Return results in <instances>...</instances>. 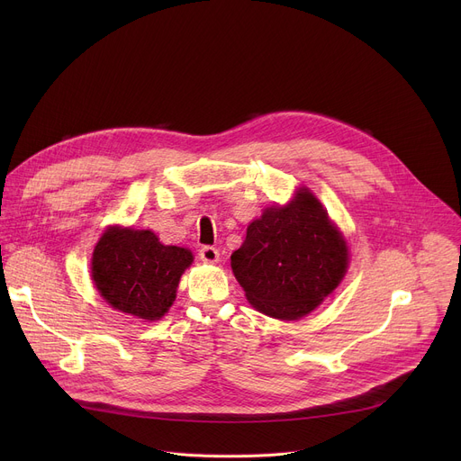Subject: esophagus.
<instances>
[{
	"mask_svg": "<svg viewBox=\"0 0 461 461\" xmlns=\"http://www.w3.org/2000/svg\"><path fill=\"white\" fill-rule=\"evenodd\" d=\"M199 255H201V258H203L204 262H212V265H213V262H217L219 257H221L219 249L213 248V246H203L201 251H199Z\"/></svg>",
	"mask_w": 461,
	"mask_h": 461,
	"instance_id": "obj_1",
	"label": "esophagus"
}]
</instances>
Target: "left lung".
Wrapping results in <instances>:
<instances>
[{
  "label": "left lung",
  "instance_id": "8db88e82",
  "mask_svg": "<svg viewBox=\"0 0 461 461\" xmlns=\"http://www.w3.org/2000/svg\"><path fill=\"white\" fill-rule=\"evenodd\" d=\"M348 246L310 189L267 208L231 255V270L253 308L283 321L315 310L343 281Z\"/></svg>",
  "mask_w": 461,
  "mask_h": 461
}]
</instances>
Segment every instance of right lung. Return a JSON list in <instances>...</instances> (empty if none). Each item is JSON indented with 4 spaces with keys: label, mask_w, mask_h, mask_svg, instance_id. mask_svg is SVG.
Returning a JSON list of instances; mask_svg holds the SVG:
<instances>
[{
    "label": "right lung",
    "mask_w": 461,
    "mask_h": 461,
    "mask_svg": "<svg viewBox=\"0 0 461 461\" xmlns=\"http://www.w3.org/2000/svg\"><path fill=\"white\" fill-rule=\"evenodd\" d=\"M191 262L187 248L166 246L151 230L111 226L95 246L91 276L114 310L157 321L173 304Z\"/></svg>",
    "instance_id": "right-lung-1"
}]
</instances>
